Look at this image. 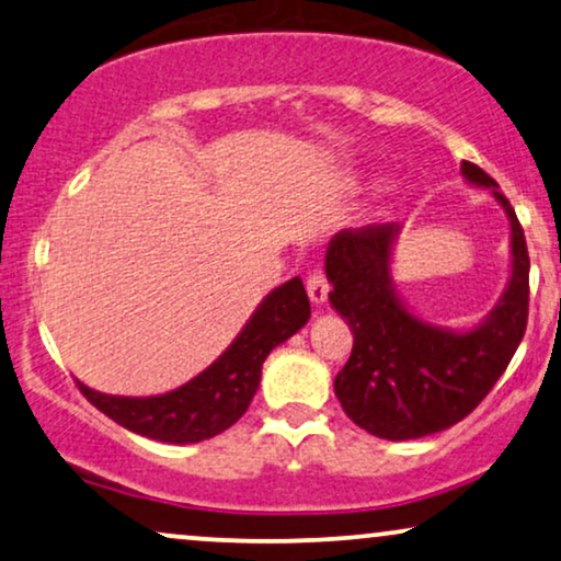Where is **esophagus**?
Masks as SVG:
<instances>
[{"instance_id": "34e87169", "label": "esophagus", "mask_w": 561, "mask_h": 561, "mask_svg": "<svg viewBox=\"0 0 561 561\" xmlns=\"http://www.w3.org/2000/svg\"><path fill=\"white\" fill-rule=\"evenodd\" d=\"M305 287H308V297L313 300V305H323L325 297H329V282H325V276L321 272H313L308 276V282H305Z\"/></svg>"}]
</instances>
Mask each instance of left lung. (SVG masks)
Returning a JSON list of instances; mask_svg holds the SVG:
<instances>
[{"label": "left lung", "mask_w": 561, "mask_h": 561, "mask_svg": "<svg viewBox=\"0 0 561 561\" xmlns=\"http://www.w3.org/2000/svg\"><path fill=\"white\" fill-rule=\"evenodd\" d=\"M460 173L471 186L492 191L510 219L507 287L473 329L435 325L403 302L391 274L399 222L342 230L325 248L331 308L354 333L333 391L346 416L375 437L416 439L469 416L505 373L526 333V236L497 181L466 160Z\"/></svg>", "instance_id": "left-lung-1"}]
</instances>
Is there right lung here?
I'll use <instances>...</instances> for the list:
<instances>
[{
    "mask_svg": "<svg viewBox=\"0 0 561 561\" xmlns=\"http://www.w3.org/2000/svg\"><path fill=\"white\" fill-rule=\"evenodd\" d=\"M308 318V293L300 276H295L261 300L236 342L186 386L145 399L92 391L84 382L77 386L92 407L129 432L173 445L202 443L232 427L245 414L259 391L268 352L300 331Z\"/></svg>",
    "mask_w": 561,
    "mask_h": 561,
    "instance_id": "right-lung-1",
    "label": "right lung"
}]
</instances>
